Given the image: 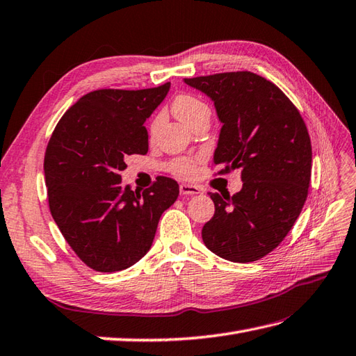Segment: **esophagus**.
Wrapping results in <instances>:
<instances>
[{"label": "esophagus", "instance_id": "obj_1", "mask_svg": "<svg viewBox=\"0 0 356 356\" xmlns=\"http://www.w3.org/2000/svg\"><path fill=\"white\" fill-rule=\"evenodd\" d=\"M200 188L195 186V185H189V184H181L180 185V194L181 195H195V194H200Z\"/></svg>", "mask_w": 356, "mask_h": 356}]
</instances>
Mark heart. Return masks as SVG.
Returning <instances> with one entry per match:
<instances>
[{
	"instance_id": "1",
	"label": "heart",
	"mask_w": 356,
	"mask_h": 356,
	"mask_svg": "<svg viewBox=\"0 0 356 356\" xmlns=\"http://www.w3.org/2000/svg\"><path fill=\"white\" fill-rule=\"evenodd\" d=\"M171 109L177 118H180L191 127L200 118L211 117V107L206 104L202 98H198L193 94H179L175 100H172ZM159 121H161L159 117H156L152 121V126H150L152 131L158 129ZM197 163H198L197 156H179V158H175L168 162V171L175 176L189 179L194 176Z\"/></svg>"
}]
</instances>
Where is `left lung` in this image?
<instances>
[{
	"mask_svg": "<svg viewBox=\"0 0 356 356\" xmlns=\"http://www.w3.org/2000/svg\"><path fill=\"white\" fill-rule=\"evenodd\" d=\"M212 98L222 122L213 165L241 168V191L211 193L204 245L232 262H253L284 241L308 197L312 150L300 112L270 80L250 71L185 79Z\"/></svg>",
	"mask_w": 356,
	"mask_h": 356,
	"instance_id": "left-lung-1",
	"label": "left lung"
}]
</instances>
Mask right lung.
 <instances>
[{
    "mask_svg": "<svg viewBox=\"0 0 356 356\" xmlns=\"http://www.w3.org/2000/svg\"><path fill=\"white\" fill-rule=\"evenodd\" d=\"M168 89L92 90L63 113L48 140L49 211L74 253L95 271H121L143 258L179 195L170 177L158 176L139 193L122 186L120 175L127 156L148 152L144 122Z\"/></svg>",
    "mask_w": 356,
    "mask_h": 356,
    "instance_id": "add662e5",
    "label": "right lung"
}]
</instances>
